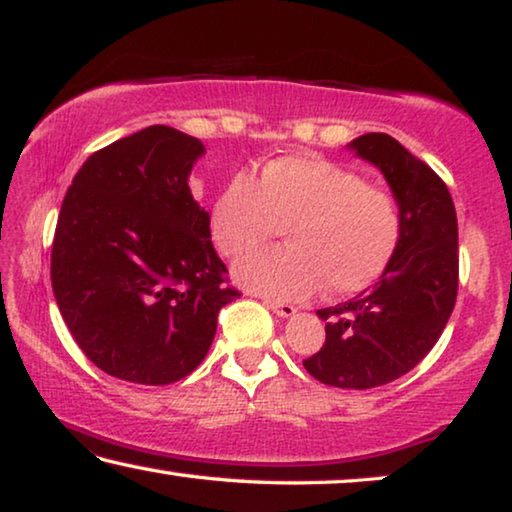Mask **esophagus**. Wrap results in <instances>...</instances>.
<instances>
[{
    "mask_svg": "<svg viewBox=\"0 0 512 512\" xmlns=\"http://www.w3.org/2000/svg\"><path fill=\"white\" fill-rule=\"evenodd\" d=\"M265 306H267V309H272V311L277 313V316H281V318H290V316H295V313H297L295 306H293V304H286V302L265 300Z\"/></svg>",
    "mask_w": 512,
    "mask_h": 512,
    "instance_id": "obj_1",
    "label": "esophagus"
}]
</instances>
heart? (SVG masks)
<instances>
[{"instance_id":"heart-1","label":"heart","mask_w":512,"mask_h":512,"mask_svg":"<svg viewBox=\"0 0 512 512\" xmlns=\"http://www.w3.org/2000/svg\"><path fill=\"white\" fill-rule=\"evenodd\" d=\"M281 228L289 247L242 258L235 279L274 300H304L318 286L338 297L387 270L403 212L391 192L316 155L277 157L254 178L235 174L212 201L210 235L224 256H244Z\"/></svg>"}]
</instances>
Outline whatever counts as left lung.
<instances>
[{
  "instance_id": "1",
  "label": "left lung",
  "mask_w": 512,
  "mask_h": 512,
  "mask_svg": "<svg viewBox=\"0 0 512 512\" xmlns=\"http://www.w3.org/2000/svg\"><path fill=\"white\" fill-rule=\"evenodd\" d=\"M350 151L382 171L403 212V235L373 288L320 309L325 345L304 359L309 375L341 389H373L410 373L442 336L458 297V217L448 187L384 132Z\"/></svg>"
}]
</instances>
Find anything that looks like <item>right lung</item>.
I'll return each instance as SVG.
<instances>
[{
    "label": "right lung",
    "mask_w": 512,
    "mask_h": 512,
    "mask_svg": "<svg viewBox=\"0 0 512 512\" xmlns=\"http://www.w3.org/2000/svg\"><path fill=\"white\" fill-rule=\"evenodd\" d=\"M201 153L196 137L151 125L93 153L61 203L54 297L84 355L119 380H183L240 295L187 185Z\"/></svg>",
    "instance_id": "right-lung-1"
}]
</instances>
